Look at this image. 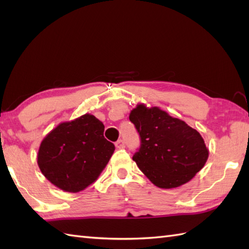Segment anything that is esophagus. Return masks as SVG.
I'll return each instance as SVG.
<instances>
[{"instance_id":"34e87169","label":"esophagus","mask_w":249,"mask_h":249,"mask_svg":"<svg viewBox=\"0 0 249 249\" xmlns=\"http://www.w3.org/2000/svg\"><path fill=\"white\" fill-rule=\"evenodd\" d=\"M115 146H116V149H124L125 147V142L122 140V139H120V140H118L115 142Z\"/></svg>"}]
</instances>
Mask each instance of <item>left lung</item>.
<instances>
[{
	"mask_svg": "<svg viewBox=\"0 0 249 249\" xmlns=\"http://www.w3.org/2000/svg\"><path fill=\"white\" fill-rule=\"evenodd\" d=\"M141 139L133 160L160 188H176L189 182L205 165L209 150L197 130L158 107L138 104L130 111Z\"/></svg>",
	"mask_w": 249,
	"mask_h": 249,
	"instance_id": "obj_1",
	"label": "left lung"
}]
</instances>
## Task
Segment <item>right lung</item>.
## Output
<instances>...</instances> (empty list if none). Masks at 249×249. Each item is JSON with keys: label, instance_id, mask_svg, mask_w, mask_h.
Returning a JSON list of instances; mask_svg holds the SVG:
<instances>
[{"label": "right lung", "instance_id": "1", "mask_svg": "<svg viewBox=\"0 0 249 249\" xmlns=\"http://www.w3.org/2000/svg\"><path fill=\"white\" fill-rule=\"evenodd\" d=\"M103 122L86 113L63 122L43 139L37 163L45 178L64 192L79 193L98 178L115 150Z\"/></svg>", "mask_w": 249, "mask_h": 249}]
</instances>
